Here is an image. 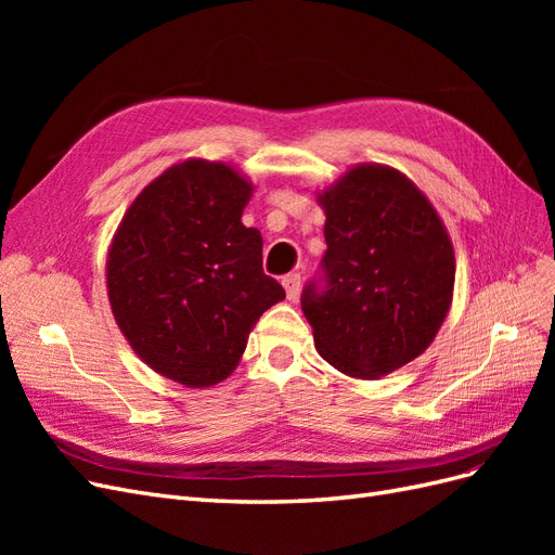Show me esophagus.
<instances>
[{"label":"esophagus","mask_w":555,"mask_h":555,"mask_svg":"<svg viewBox=\"0 0 555 555\" xmlns=\"http://www.w3.org/2000/svg\"><path fill=\"white\" fill-rule=\"evenodd\" d=\"M300 282H304V280H300L298 273H289V275L282 278V287H284V292H287V298H289V300H294V298L298 296Z\"/></svg>","instance_id":"34e87169"}]
</instances>
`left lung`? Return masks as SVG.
Listing matches in <instances>:
<instances>
[{"label": "left lung", "mask_w": 555, "mask_h": 555, "mask_svg": "<svg viewBox=\"0 0 555 555\" xmlns=\"http://www.w3.org/2000/svg\"><path fill=\"white\" fill-rule=\"evenodd\" d=\"M326 289L300 306L335 371L379 379L422 357L451 308L456 255L426 194L386 164H357L317 192Z\"/></svg>", "instance_id": "obj_1"}]
</instances>
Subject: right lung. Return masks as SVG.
Here are the masks:
<instances>
[{"label":"right lung","mask_w":555,"mask_h":555,"mask_svg":"<svg viewBox=\"0 0 555 555\" xmlns=\"http://www.w3.org/2000/svg\"><path fill=\"white\" fill-rule=\"evenodd\" d=\"M255 184L236 166L190 157L131 201L106 255L117 326L166 379L206 389L241 363L259 317L284 298L243 224Z\"/></svg>","instance_id":"right-lung-1"}]
</instances>
